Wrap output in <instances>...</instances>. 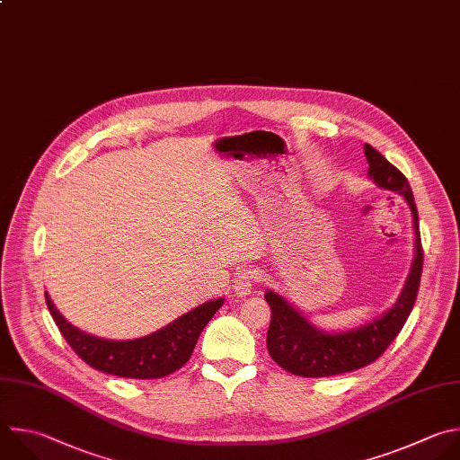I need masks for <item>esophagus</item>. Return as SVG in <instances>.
<instances>
[{"label":"esophagus","mask_w":460,"mask_h":460,"mask_svg":"<svg viewBox=\"0 0 460 460\" xmlns=\"http://www.w3.org/2000/svg\"><path fill=\"white\" fill-rule=\"evenodd\" d=\"M256 279V274L252 270H243L240 276L234 278L233 281V290L238 297H245L247 294L252 292V283Z\"/></svg>","instance_id":"34e87169"}]
</instances>
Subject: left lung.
I'll return each instance as SVG.
<instances>
[{"instance_id":"1","label":"left lung","mask_w":460,"mask_h":460,"mask_svg":"<svg viewBox=\"0 0 460 460\" xmlns=\"http://www.w3.org/2000/svg\"><path fill=\"white\" fill-rule=\"evenodd\" d=\"M363 149L368 161V179L377 188L402 197L410 208L413 226L411 267L401 294L390 309L368 323L347 331H325L316 327L285 296L267 288L263 296L272 314L267 332V350L281 368L294 376L329 377L374 363L401 332L417 297L422 272V249L411 188L404 175L376 147L365 144Z\"/></svg>"}]
</instances>
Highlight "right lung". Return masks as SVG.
<instances>
[{"instance_id": "1", "label": "right lung", "mask_w": 460, "mask_h": 460, "mask_svg": "<svg viewBox=\"0 0 460 460\" xmlns=\"http://www.w3.org/2000/svg\"><path fill=\"white\" fill-rule=\"evenodd\" d=\"M49 311L66 343L92 368L129 379H159L182 368L226 297L209 299L166 327L135 340H104L72 325L45 292Z\"/></svg>"}]
</instances>
